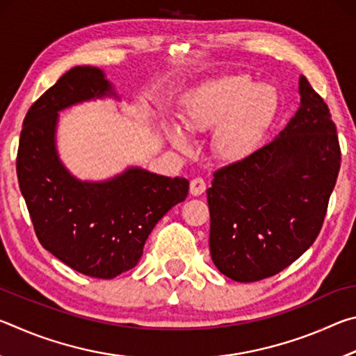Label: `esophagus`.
<instances>
[{
    "label": "esophagus",
    "instance_id": "1",
    "mask_svg": "<svg viewBox=\"0 0 356 356\" xmlns=\"http://www.w3.org/2000/svg\"><path fill=\"white\" fill-rule=\"evenodd\" d=\"M206 191V182L201 177H195L190 182V193L193 196H200L202 193Z\"/></svg>",
    "mask_w": 356,
    "mask_h": 356
}]
</instances>
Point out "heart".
I'll return each instance as SVG.
<instances>
[{
	"label": "heart",
	"mask_w": 356,
	"mask_h": 356,
	"mask_svg": "<svg viewBox=\"0 0 356 356\" xmlns=\"http://www.w3.org/2000/svg\"><path fill=\"white\" fill-rule=\"evenodd\" d=\"M276 114V95L267 84L246 75H229L195 89L185 102L184 129L191 135L213 131V154L237 163L254 152ZM174 147L188 152L191 141L177 124L165 129Z\"/></svg>",
	"instance_id": "heart-1"
}]
</instances>
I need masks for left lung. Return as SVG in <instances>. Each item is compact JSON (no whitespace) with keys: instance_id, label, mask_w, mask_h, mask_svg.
<instances>
[{"instance_id":"obj_1","label":"left lung","mask_w":356,"mask_h":356,"mask_svg":"<svg viewBox=\"0 0 356 356\" xmlns=\"http://www.w3.org/2000/svg\"><path fill=\"white\" fill-rule=\"evenodd\" d=\"M300 108L272 143L215 171L207 190L210 254L238 282L270 278L314 243L341 168L327 104L305 76Z\"/></svg>"}]
</instances>
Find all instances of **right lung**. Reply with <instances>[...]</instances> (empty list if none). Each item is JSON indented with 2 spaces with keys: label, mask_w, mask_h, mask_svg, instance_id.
<instances>
[{
  "label": "right lung",
  "mask_w": 356,
  "mask_h": 356,
  "mask_svg": "<svg viewBox=\"0 0 356 356\" xmlns=\"http://www.w3.org/2000/svg\"><path fill=\"white\" fill-rule=\"evenodd\" d=\"M118 97L105 74L78 65L29 108L17 152V177L40 245L70 268L111 280L134 268L156 222L188 195V180L127 168L104 182H83L56 150L59 111Z\"/></svg>",
  "instance_id": "add662e5"
}]
</instances>
